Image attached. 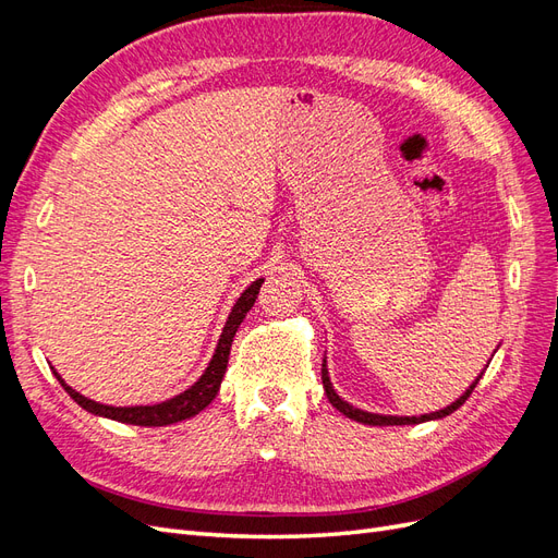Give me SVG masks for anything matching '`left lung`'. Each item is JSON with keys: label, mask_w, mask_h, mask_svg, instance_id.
Segmentation results:
<instances>
[{"label": "left lung", "mask_w": 558, "mask_h": 558, "mask_svg": "<svg viewBox=\"0 0 558 558\" xmlns=\"http://www.w3.org/2000/svg\"><path fill=\"white\" fill-rule=\"evenodd\" d=\"M480 377H482V375H480ZM480 377H477L475 381H472V386L468 388V391H465L459 400L451 402L449 408H445V410H440V412H430V414H424V416H384V414L363 412V410H359V408H353V404L344 402L340 396L335 393V388H332V384H330L328 367H326V359H324V365H320V379H324L326 396H328V400L332 402V408L340 410L344 416H349V418H353V421H359V424H367V426H408V424H424V421H433V418L449 416L451 412H456V410L461 408V404L470 398V393H472V391H475V386H477Z\"/></svg>", "instance_id": "obj_1"}]
</instances>
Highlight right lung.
Masks as SVG:
<instances>
[{"label":"right lung","mask_w":558,"mask_h":558,"mask_svg":"<svg viewBox=\"0 0 558 558\" xmlns=\"http://www.w3.org/2000/svg\"><path fill=\"white\" fill-rule=\"evenodd\" d=\"M263 286V279L253 281L248 289L240 295V300L234 302V307L226 320V328L221 332V340H218V347L214 351V359L209 361V367L202 375L189 391H183L170 400L158 402V404H134V408H113V404H102L95 402L86 396L76 393L72 386H66L62 381V377L53 369V375L58 377V381L64 386V391L72 396L74 402H78L83 410H88L97 416H107L113 421H121V424H132V426H170L177 424V421L191 418L195 414H199L207 404L216 398L218 388H221L226 367H228V359H230V347H232V337L238 332L240 324L244 320L246 312L253 307V302L258 298V291Z\"/></svg>","instance_id":"add662e5"}]
</instances>
